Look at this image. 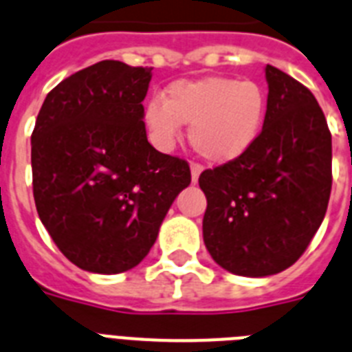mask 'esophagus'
<instances>
[{"label": "esophagus", "mask_w": 352, "mask_h": 352, "mask_svg": "<svg viewBox=\"0 0 352 352\" xmlns=\"http://www.w3.org/2000/svg\"><path fill=\"white\" fill-rule=\"evenodd\" d=\"M204 172V166L198 163H191V180L193 182H198V177H200V173Z\"/></svg>", "instance_id": "obj_1"}]
</instances>
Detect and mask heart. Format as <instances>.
<instances>
[{
	"mask_svg": "<svg viewBox=\"0 0 352 352\" xmlns=\"http://www.w3.org/2000/svg\"><path fill=\"white\" fill-rule=\"evenodd\" d=\"M265 113L267 96L256 81L210 76L173 83L164 100L146 104L145 122L161 148H172L180 125L191 124L195 151L210 163L225 164L255 145Z\"/></svg>",
	"mask_w": 352,
	"mask_h": 352,
	"instance_id": "1",
	"label": "heart"
}]
</instances>
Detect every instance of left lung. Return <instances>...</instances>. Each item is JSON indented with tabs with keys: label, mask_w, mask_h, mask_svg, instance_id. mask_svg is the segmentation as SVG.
<instances>
[{
	"label": "left lung",
	"mask_w": 352,
	"mask_h": 352,
	"mask_svg": "<svg viewBox=\"0 0 352 352\" xmlns=\"http://www.w3.org/2000/svg\"><path fill=\"white\" fill-rule=\"evenodd\" d=\"M267 113L243 157L201 172L204 243L216 264L261 278L290 267L319 230L331 193V133L307 87L265 67Z\"/></svg>",
	"instance_id": "obj_1"
}]
</instances>
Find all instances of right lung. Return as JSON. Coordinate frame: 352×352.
<instances>
[{
	"label": "right lung",
	"mask_w": 352,
	"mask_h": 352,
	"mask_svg": "<svg viewBox=\"0 0 352 352\" xmlns=\"http://www.w3.org/2000/svg\"><path fill=\"white\" fill-rule=\"evenodd\" d=\"M148 67L90 65L49 91L32 134L33 197L60 252L99 274L146 256L177 195L191 182L184 159L146 140Z\"/></svg>",
	"instance_id": "obj_1"
}]
</instances>
